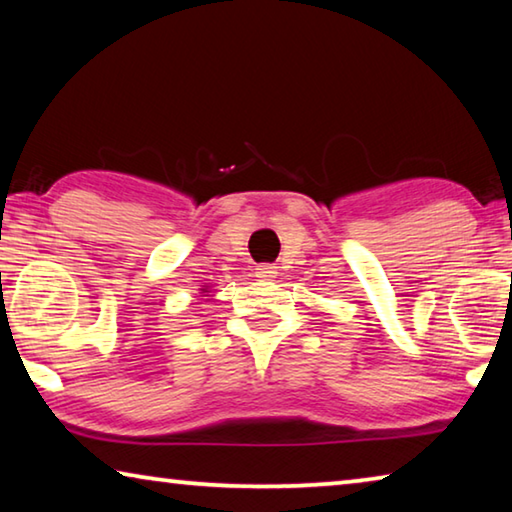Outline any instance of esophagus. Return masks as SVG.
Here are the masks:
<instances>
[{
  "mask_svg": "<svg viewBox=\"0 0 512 512\" xmlns=\"http://www.w3.org/2000/svg\"><path fill=\"white\" fill-rule=\"evenodd\" d=\"M255 275L262 277V280H273V277L277 275V271H275L273 264H259L255 268Z\"/></svg>",
  "mask_w": 512,
  "mask_h": 512,
  "instance_id": "1",
  "label": "esophagus"
}]
</instances>
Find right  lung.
Returning <instances> with one entry per match:
<instances>
[{
	"label": "right lung",
	"mask_w": 512,
	"mask_h": 512,
	"mask_svg": "<svg viewBox=\"0 0 512 512\" xmlns=\"http://www.w3.org/2000/svg\"><path fill=\"white\" fill-rule=\"evenodd\" d=\"M201 291H203V293H205V291H207V289H201Z\"/></svg>",
	"instance_id": "add662e5"
}]
</instances>
